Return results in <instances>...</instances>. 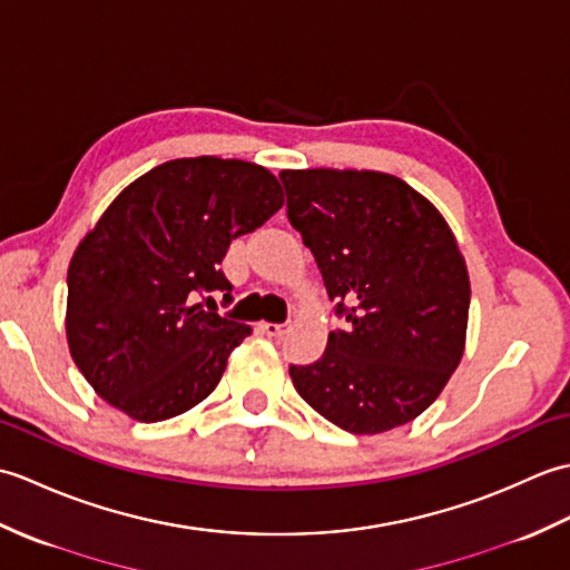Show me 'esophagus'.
Masks as SVG:
<instances>
[{"mask_svg": "<svg viewBox=\"0 0 570 570\" xmlns=\"http://www.w3.org/2000/svg\"><path fill=\"white\" fill-rule=\"evenodd\" d=\"M259 328H262L264 335H269V337H284L292 325H288V323H262Z\"/></svg>", "mask_w": 570, "mask_h": 570, "instance_id": "esophagus-1", "label": "esophagus"}]
</instances>
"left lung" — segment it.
Segmentation results:
<instances>
[{"mask_svg":"<svg viewBox=\"0 0 570 570\" xmlns=\"http://www.w3.org/2000/svg\"><path fill=\"white\" fill-rule=\"evenodd\" d=\"M286 215L345 316L321 360L288 367L343 431L374 435L423 414L465 353L470 278L435 205L402 178L355 168L278 174Z\"/></svg>","mask_w":570,"mask_h":570,"instance_id":"left-lung-1","label":"left lung"}]
</instances>
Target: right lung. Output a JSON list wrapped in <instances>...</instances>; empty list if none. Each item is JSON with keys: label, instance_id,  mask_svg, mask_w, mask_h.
<instances>
[{"label": "right lung", "instance_id": "add662e5", "mask_svg": "<svg viewBox=\"0 0 570 570\" xmlns=\"http://www.w3.org/2000/svg\"><path fill=\"white\" fill-rule=\"evenodd\" d=\"M284 205L264 166L196 156L139 176L80 239L68 266L66 337L82 377L141 423L174 419L220 382L249 325L198 298L229 288L220 262Z\"/></svg>", "mask_w": 570, "mask_h": 570}]
</instances>
